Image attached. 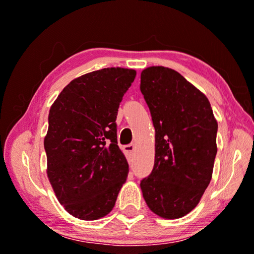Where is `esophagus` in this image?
<instances>
[{
  "label": "esophagus",
  "instance_id": "esophagus-1",
  "mask_svg": "<svg viewBox=\"0 0 254 254\" xmlns=\"http://www.w3.org/2000/svg\"><path fill=\"white\" fill-rule=\"evenodd\" d=\"M123 150L125 154H126L128 157H130L131 155H133V152L135 151V145L134 144H127V145H124Z\"/></svg>",
  "mask_w": 254,
  "mask_h": 254
}]
</instances>
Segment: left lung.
Listing matches in <instances>:
<instances>
[{"instance_id":"8db88e82","label":"left lung","mask_w":254,"mask_h":254,"mask_svg":"<svg viewBox=\"0 0 254 254\" xmlns=\"http://www.w3.org/2000/svg\"><path fill=\"white\" fill-rule=\"evenodd\" d=\"M155 127V164L140 186L149 209L176 220L200 202L213 176L217 121L204 93L171 68L141 72Z\"/></svg>"}]
</instances>
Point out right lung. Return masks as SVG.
<instances>
[{"instance_id": "1", "label": "right lung", "mask_w": 254, "mask_h": 254, "mask_svg": "<svg viewBox=\"0 0 254 254\" xmlns=\"http://www.w3.org/2000/svg\"><path fill=\"white\" fill-rule=\"evenodd\" d=\"M136 71L104 68L72 79L52 104L44 140L47 177L65 210L83 221L106 216L128 176L118 147L120 102Z\"/></svg>"}]
</instances>
